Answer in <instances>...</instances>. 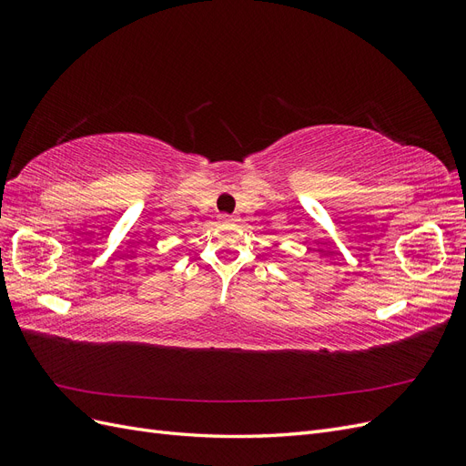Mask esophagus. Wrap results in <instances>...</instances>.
I'll return each mask as SVG.
<instances>
[{"label":"esophagus","mask_w":466,"mask_h":466,"mask_svg":"<svg viewBox=\"0 0 466 466\" xmlns=\"http://www.w3.org/2000/svg\"><path fill=\"white\" fill-rule=\"evenodd\" d=\"M219 219H221V221H235L237 218H235V216H229V214H221Z\"/></svg>","instance_id":"34e87169"}]
</instances>
